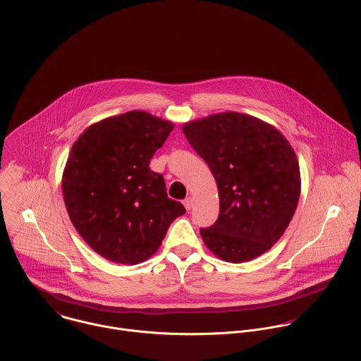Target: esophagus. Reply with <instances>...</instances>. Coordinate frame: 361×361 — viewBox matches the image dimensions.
Masks as SVG:
<instances>
[{
	"label": "esophagus",
	"instance_id": "1",
	"mask_svg": "<svg viewBox=\"0 0 361 361\" xmlns=\"http://www.w3.org/2000/svg\"><path fill=\"white\" fill-rule=\"evenodd\" d=\"M183 204H185V208H186L188 211H189V209H192V208H193V199H192V197H188V199H185Z\"/></svg>",
	"mask_w": 361,
	"mask_h": 361
}]
</instances>
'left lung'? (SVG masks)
<instances>
[{
  "label": "left lung",
  "instance_id": "8db88e82",
  "mask_svg": "<svg viewBox=\"0 0 361 361\" xmlns=\"http://www.w3.org/2000/svg\"><path fill=\"white\" fill-rule=\"evenodd\" d=\"M182 130L218 188V219L200 229L207 247L235 264L269 250L300 196L299 162L289 142L272 125L239 112L192 121Z\"/></svg>",
  "mask_w": 361,
  "mask_h": 361
}]
</instances>
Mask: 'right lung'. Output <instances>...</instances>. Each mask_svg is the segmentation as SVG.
Returning a JSON list of instances; mask_svg holds the SVG:
<instances>
[{
	"instance_id": "right-lung-1",
	"label": "right lung",
	"mask_w": 361,
	"mask_h": 361,
	"mask_svg": "<svg viewBox=\"0 0 361 361\" xmlns=\"http://www.w3.org/2000/svg\"><path fill=\"white\" fill-rule=\"evenodd\" d=\"M172 129L169 121L129 111L89 126L73 143L62 175L63 202L79 235L102 257L146 261L186 212L149 166Z\"/></svg>"
}]
</instances>
